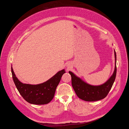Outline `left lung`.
<instances>
[{"label": "left lung", "instance_id": "1", "mask_svg": "<svg viewBox=\"0 0 129 129\" xmlns=\"http://www.w3.org/2000/svg\"><path fill=\"white\" fill-rule=\"evenodd\" d=\"M115 58V69L112 76L104 84L100 86H92L83 81L69 71L71 77V84L77 95L82 100L93 102L102 100L106 98L111 90L114 82L116 75V54L114 51Z\"/></svg>", "mask_w": 129, "mask_h": 129}]
</instances>
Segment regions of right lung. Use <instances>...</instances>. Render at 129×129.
Returning <instances> with one entry per match:
<instances>
[{
  "mask_svg": "<svg viewBox=\"0 0 129 129\" xmlns=\"http://www.w3.org/2000/svg\"><path fill=\"white\" fill-rule=\"evenodd\" d=\"M11 71L14 82L19 93L26 102L35 105L47 104L52 100L61 77L66 72L63 69L43 83L30 85L20 82L16 77L12 67Z\"/></svg>",
  "mask_w": 129,
  "mask_h": 129,
  "instance_id": "obj_1",
  "label": "right lung"
}]
</instances>
